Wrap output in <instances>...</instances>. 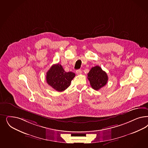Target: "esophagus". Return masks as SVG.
Segmentation results:
<instances>
[{
	"label": "esophagus",
	"instance_id": "obj_1",
	"mask_svg": "<svg viewBox=\"0 0 148 148\" xmlns=\"http://www.w3.org/2000/svg\"><path fill=\"white\" fill-rule=\"evenodd\" d=\"M76 73L77 75H81L82 73L81 70H77Z\"/></svg>",
	"mask_w": 148,
	"mask_h": 148
}]
</instances>
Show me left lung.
<instances>
[{
  "instance_id": "left-lung-1",
  "label": "left lung",
  "mask_w": 148,
  "mask_h": 148,
  "mask_svg": "<svg viewBox=\"0 0 148 148\" xmlns=\"http://www.w3.org/2000/svg\"><path fill=\"white\" fill-rule=\"evenodd\" d=\"M87 78L90 82L92 88L96 90H98L104 86L108 79L106 72L103 71L99 66L92 67L88 73Z\"/></svg>"
}]
</instances>
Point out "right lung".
Here are the masks:
<instances>
[{"label":"right lung","mask_w":148,"mask_h":148,"mask_svg":"<svg viewBox=\"0 0 148 148\" xmlns=\"http://www.w3.org/2000/svg\"><path fill=\"white\" fill-rule=\"evenodd\" d=\"M75 77V73L65 71L60 64H57L52 65L47 72L46 81L56 90L62 91L70 86Z\"/></svg>","instance_id":"right-lung-1"}]
</instances>
